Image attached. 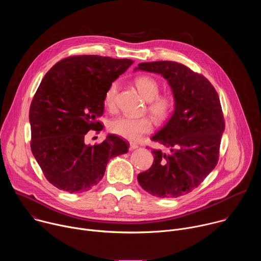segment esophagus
<instances>
[{
  "mask_svg": "<svg viewBox=\"0 0 261 261\" xmlns=\"http://www.w3.org/2000/svg\"><path fill=\"white\" fill-rule=\"evenodd\" d=\"M137 147H138V144H136L134 142H130V145H129L130 151H133V150H135V148H137Z\"/></svg>",
  "mask_w": 261,
  "mask_h": 261,
  "instance_id": "1",
  "label": "esophagus"
}]
</instances>
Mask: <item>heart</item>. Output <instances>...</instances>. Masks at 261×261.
<instances>
[{"mask_svg":"<svg viewBox=\"0 0 261 261\" xmlns=\"http://www.w3.org/2000/svg\"><path fill=\"white\" fill-rule=\"evenodd\" d=\"M139 93L148 101V111L154 119L159 122L165 121L174 108V99L168 94L159 95L160 87L158 82L147 75L138 76L134 81ZM117 83L111 84L104 95V105L113 108L117 93ZM153 124L148 118H130L121 116L111 120L108 124V130L118 136L129 140H137L143 134L151 132Z\"/></svg>","mask_w":261,"mask_h":261,"instance_id":"1","label":"heart"}]
</instances>
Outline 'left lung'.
<instances>
[{
    "label": "left lung",
    "mask_w": 261,
    "mask_h": 261,
    "mask_svg": "<svg viewBox=\"0 0 261 261\" xmlns=\"http://www.w3.org/2000/svg\"><path fill=\"white\" fill-rule=\"evenodd\" d=\"M136 70L161 74L174 98L172 116L151 138L169 152L153 150V165L137 175L138 182L156 197L188 194L218 163L225 129L218 93L203 75L176 62L140 63Z\"/></svg>",
    "instance_id": "left-lung-1"
}]
</instances>
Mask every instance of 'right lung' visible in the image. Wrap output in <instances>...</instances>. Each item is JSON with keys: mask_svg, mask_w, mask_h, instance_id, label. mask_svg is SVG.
Here are the masks:
<instances>
[{"mask_svg": "<svg viewBox=\"0 0 261 261\" xmlns=\"http://www.w3.org/2000/svg\"><path fill=\"white\" fill-rule=\"evenodd\" d=\"M129 59L73 56L58 62L43 77L30 107L31 150L46 179L69 193L92 189L109 159L128 152L129 144L107 135L88 145L90 130H102L104 95L131 65Z\"/></svg>", "mask_w": 261, "mask_h": 261, "instance_id": "right-lung-1", "label": "right lung"}]
</instances>
